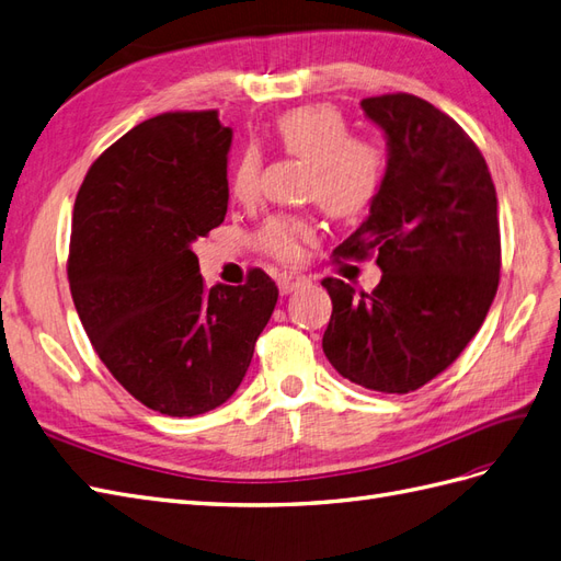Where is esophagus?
<instances>
[{"label": "esophagus", "mask_w": 561, "mask_h": 561, "mask_svg": "<svg viewBox=\"0 0 561 561\" xmlns=\"http://www.w3.org/2000/svg\"><path fill=\"white\" fill-rule=\"evenodd\" d=\"M310 279L306 277V275H300V272H296V270H289V272H282V275L277 277V284H279V291L282 294H291V291H296L298 286H304V284H308Z\"/></svg>", "instance_id": "34e87169"}]
</instances>
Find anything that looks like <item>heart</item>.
I'll return each instance as SVG.
<instances>
[{
    "instance_id": "heart-1",
    "label": "heart",
    "mask_w": 561,
    "mask_h": 561,
    "mask_svg": "<svg viewBox=\"0 0 561 561\" xmlns=\"http://www.w3.org/2000/svg\"><path fill=\"white\" fill-rule=\"evenodd\" d=\"M272 141L294 158L306 161L304 194L314 198L334 218H353L375 198L383 178V153L367 139L351 137L346 118L334 106L314 104L282 113L272 125ZM261 151L247 147L232 165L229 186L247 201L257 190ZM306 215H275L257 229V247L282 261H294L304 241L312 239Z\"/></svg>"
}]
</instances>
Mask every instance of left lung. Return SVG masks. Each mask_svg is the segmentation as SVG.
Instances as JSON below:
<instances>
[{
	"label": "left lung",
	"instance_id": "1",
	"mask_svg": "<svg viewBox=\"0 0 561 561\" xmlns=\"http://www.w3.org/2000/svg\"><path fill=\"white\" fill-rule=\"evenodd\" d=\"M386 137V170L367 220L334 251L377 253L371 294L327 277L324 355L341 377L410 393L450 367L479 332L500 279L497 196L477 144L412 94L363 99Z\"/></svg>",
	"mask_w": 561,
	"mask_h": 561
}]
</instances>
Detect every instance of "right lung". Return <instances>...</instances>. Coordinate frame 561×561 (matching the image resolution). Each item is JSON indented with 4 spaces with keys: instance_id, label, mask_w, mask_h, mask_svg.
I'll use <instances>...</instances> for the list:
<instances>
[{
    "instance_id": "obj_1",
    "label": "right lung",
    "mask_w": 561,
    "mask_h": 561,
    "mask_svg": "<svg viewBox=\"0 0 561 561\" xmlns=\"http://www.w3.org/2000/svg\"><path fill=\"white\" fill-rule=\"evenodd\" d=\"M232 127L218 111L161 113L133 127L84 178L68 282L96 355L123 389L168 417L222 405L251 365L277 284L251 270L204 284L192 251L225 220Z\"/></svg>"
}]
</instances>
